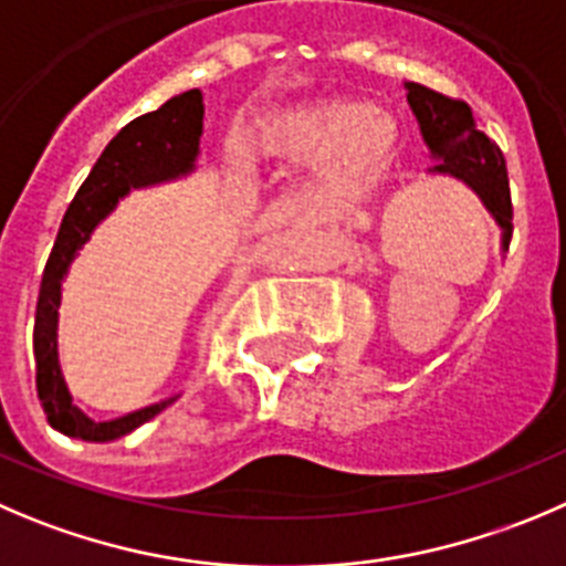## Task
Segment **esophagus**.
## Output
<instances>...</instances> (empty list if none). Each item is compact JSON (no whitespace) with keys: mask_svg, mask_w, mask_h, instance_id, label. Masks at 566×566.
<instances>
[{"mask_svg":"<svg viewBox=\"0 0 566 566\" xmlns=\"http://www.w3.org/2000/svg\"><path fill=\"white\" fill-rule=\"evenodd\" d=\"M272 213H274V219H289V217H294V206H289V202H274Z\"/></svg>","mask_w":566,"mask_h":566,"instance_id":"obj_1","label":"esophagus"}]
</instances>
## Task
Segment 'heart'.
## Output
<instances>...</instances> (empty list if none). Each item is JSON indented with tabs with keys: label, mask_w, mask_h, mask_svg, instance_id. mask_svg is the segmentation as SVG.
Masks as SVG:
<instances>
[{
	"label": "heart",
	"mask_w": 566,
	"mask_h": 566,
	"mask_svg": "<svg viewBox=\"0 0 566 566\" xmlns=\"http://www.w3.org/2000/svg\"><path fill=\"white\" fill-rule=\"evenodd\" d=\"M252 144L263 158L316 160L303 199L311 208H336L369 191L389 171L400 149V125L384 107L336 96L269 118L258 127ZM224 155L233 169L247 166L239 144H230Z\"/></svg>",
	"instance_id": "obj_1"
}]
</instances>
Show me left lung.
Segmentation results:
<instances>
[{
  "label": "left lung",
  "instance_id": "1",
  "mask_svg": "<svg viewBox=\"0 0 566 566\" xmlns=\"http://www.w3.org/2000/svg\"><path fill=\"white\" fill-rule=\"evenodd\" d=\"M406 91L424 147L436 160L428 175L453 177L464 182L500 228V250H509L511 230H514L511 228L509 171H505L497 144L489 142L478 130V122L467 102L450 99L419 83H406Z\"/></svg>",
  "mask_w": 566,
  "mask_h": 566
}]
</instances>
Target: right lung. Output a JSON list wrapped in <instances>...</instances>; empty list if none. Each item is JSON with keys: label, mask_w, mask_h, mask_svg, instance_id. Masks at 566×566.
I'll return each instance as SVG.
<instances>
[{"label": "right lung", "mask_w": 566, "mask_h": 566, "mask_svg": "<svg viewBox=\"0 0 566 566\" xmlns=\"http://www.w3.org/2000/svg\"><path fill=\"white\" fill-rule=\"evenodd\" d=\"M202 116H206L202 91L191 88L186 94L171 96L158 111L133 118L130 125L107 144L63 217L44 277H41L35 331H32L38 400L44 408L46 422L63 436L83 441L122 439L133 433L138 424L158 417L169 402H175V397H166V400L138 408L125 417L107 419V422H96L88 413L80 411L72 402V391L63 380L61 358H57V308H61L63 277L69 274V266L77 252L88 244L99 222H105L116 211L118 199L127 197L133 188L158 186V182L177 180L197 169Z\"/></svg>", "instance_id": "obj_1"}]
</instances>
